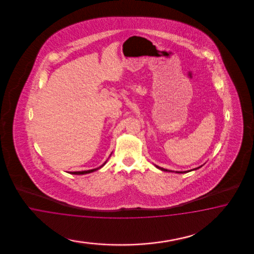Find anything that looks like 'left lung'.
Here are the masks:
<instances>
[{
	"mask_svg": "<svg viewBox=\"0 0 254 254\" xmlns=\"http://www.w3.org/2000/svg\"><path fill=\"white\" fill-rule=\"evenodd\" d=\"M157 169H161L162 171H168V172H174V171H172V170H169V169H163V168H160V167H158V166H156V165H154ZM203 166V165H202ZM202 166H200L198 168H195V169H190V170H186V171H175L176 173H187V172H190V171H192V170H196V169H200Z\"/></svg>",
	"mask_w": 254,
	"mask_h": 254,
	"instance_id": "obj_1",
	"label": "left lung"
}]
</instances>
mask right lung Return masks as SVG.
Here are the masks:
<instances>
[{
    "label": "right lung",
    "mask_w": 254,
    "mask_h": 254,
    "mask_svg": "<svg viewBox=\"0 0 254 254\" xmlns=\"http://www.w3.org/2000/svg\"><path fill=\"white\" fill-rule=\"evenodd\" d=\"M112 154H113V152L111 153V154H110V156L112 155ZM110 156H109V158H110ZM108 158V159H109ZM106 160V161L104 162L101 166H100L99 168H96V169H89V170H83V171H70V172H69V174H73V175H84V174H88V173H91V172H94V171H96V170H98V169H101L106 163H107L108 161Z\"/></svg>",
    "instance_id": "right-lung-1"
}]
</instances>
